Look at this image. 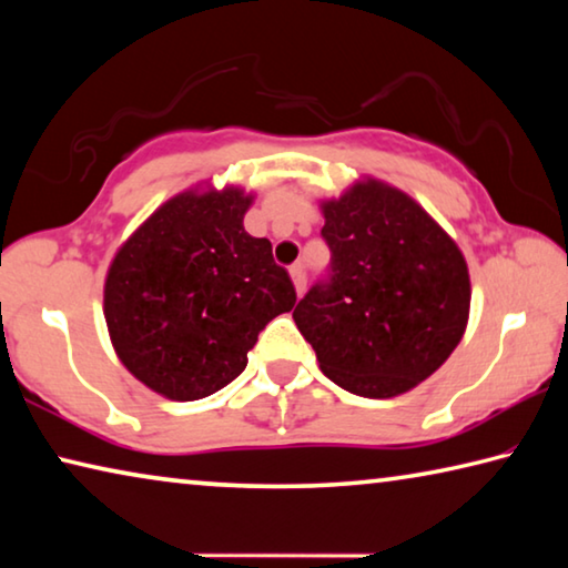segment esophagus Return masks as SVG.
<instances>
[{
	"label": "esophagus",
	"mask_w": 568,
	"mask_h": 568,
	"mask_svg": "<svg viewBox=\"0 0 568 568\" xmlns=\"http://www.w3.org/2000/svg\"><path fill=\"white\" fill-rule=\"evenodd\" d=\"M291 277H293L295 293L303 295V291H305V271H303V265H293L291 267Z\"/></svg>",
	"instance_id": "esophagus-1"
}]
</instances>
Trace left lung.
<instances>
[{
	"instance_id": "obj_1",
	"label": "left lung",
	"mask_w": 568,
	"mask_h": 568,
	"mask_svg": "<svg viewBox=\"0 0 568 568\" xmlns=\"http://www.w3.org/2000/svg\"><path fill=\"white\" fill-rule=\"evenodd\" d=\"M331 277L293 318L321 371L363 398L416 388L448 361L468 325L466 257L406 192L378 178L321 200Z\"/></svg>"
}]
</instances>
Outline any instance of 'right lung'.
Segmentation results:
<instances>
[{
	"instance_id": "obj_1",
	"label": "right lung",
	"mask_w": 568,
	"mask_h": 568,
	"mask_svg": "<svg viewBox=\"0 0 568 568\" xmlns=\"http://www.w3.org/2000/svg\"><path fill=\"white\" fill-rule=\"evenodd\" d=\"M255 195L200 182L162 203L124 240L104 277V321L124 368L170 400L227 386L295 287L267 237L243 217Z\"/></svg>"
}]
</instances>
